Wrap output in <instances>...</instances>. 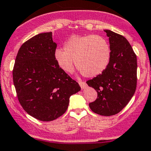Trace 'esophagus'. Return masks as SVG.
<instances>
[{
    "instance_id": "esophagus-1",
    "label": "esophagus",
    "mask_w": 151,
    "mask_h": 151,
    "mask_svg": "<svg viewBox=\"0 0 151 151\" xmlns=\"http://www.w3.org/2000/svg\"><path fill=\"white\" fill-rule=\"evenodd\" d=\"M79 83V84H80V87H81V88L82 89H83V88H85V87H86V83H85V82H83V81H79L78 82Z\"/></svg>"
}]
</instances>
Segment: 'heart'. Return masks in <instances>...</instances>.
Wrapping results in <instances>:
<instances>
[{
    "label": "heart",
    "instance_id": "obj_1",
    "mask_svg": "<svg viewBox=\"0 0 151 151\" xmlns=\"http://www.w3.org/2000/svg\"><path fill=\"white\" fill-rule=\"evenodd\" d=\"M63 50L56 49L55 60L66 73H72L74 63L87 77L103 72L109 64L111 50L109 43L99 35L72 36L66 41Z\"/></svg>",
    "mask_w": 151,
    "mask_h": 151
}]
</instances>
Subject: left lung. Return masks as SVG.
<instances>
[{
	"mask_svg": "<svg viewBox=\"0 0 151 151\" xmlns=\"http://www.w3.org/2000/svg\"><path fill=\"white\" fill-rule=\"evenodd\" d=\"M109 37L111 55L109 64L99 75L86 82L96 91L97 99L90 103L98 115H115L128 104L137 88V55L127 39L118 33L104 30Z\"/></svg>",
	"mask_w": 151,
	"mask_h": 151,
	"instance_id": "left-lung-1",
	"label": "left lung"
}]
</instances>
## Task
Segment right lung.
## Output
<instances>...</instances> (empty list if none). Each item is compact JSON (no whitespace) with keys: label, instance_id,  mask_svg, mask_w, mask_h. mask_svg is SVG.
I'll use <instances>...</instances> for the list:
<instances>
[{"label":"right lung","instance_id":"1","mask_svg":"<svg viewBox=\"0 0 151 151\" xmlns=\"http://www.w3.org/2000/svg\"><path fill=\"white\" fill-rule=\"evenodd\" d=\"M52 33H42L22 44L15 59L13 82L24 110L42 121L66 112L69 97L81 90L55 60Z\"/></svg>","mask_w":151,"mask_h":151}]
</instances>
